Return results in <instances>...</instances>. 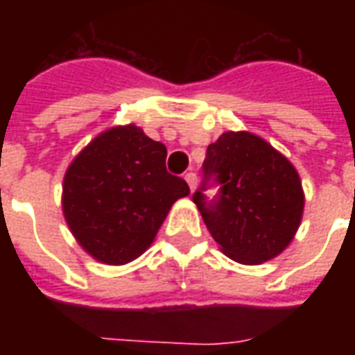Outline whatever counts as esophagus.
<instances>
[{
	"instance_id": "obj_1",
	"label": "esophagus",
	"mask_w": 355,
	"mask_h": 355,
	"mask_svg": "<svg viewBox=\"0 0 355 355\" xmlns=\"http://www.w3.org/2000/svg\"><path fill=\"white\" fill-rule=\"evenodd\" d=\"M186 182H188V186H189V189H191V193H193L195 191V188H197V175H195L193 171H189V173H186Z\"/></svg>"
}]
</instances>
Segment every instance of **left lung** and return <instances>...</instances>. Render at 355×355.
<instances>
[{
	"instance_id": "left-lung-1",
	"label": "left lung",
	"mask_w": 355,
	"mask_h": 355,
	"mask_svg": "<svg viewBox=\"0 0 355 355\" xmlns=\"http://www.w3.org/2000/svg\"><path fill=\"white\" fill-rule=\"evenodd\" d=\"M205 173L216 175L221 195L206 205L202 186L193 202L228 258L259 265L289 247L306 199L300 175L280 150L252 132L228 130L208 145Z\"/></svg>"
}]
</instances>
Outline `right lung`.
<instances>
[{
    "label": "right lung",
    "instance_id": "1",
    "mask_svg": "<svg viewBox=\"0 0 355 355\" xmlns=\"http://www.w3.org/2000/svg\"><path fill=\"white\" fill-rule=\"evenodd\" d=\"M166 145L134 123L97 134L64 175L62 214L80 247L107 265H125L155 241L186 180L166 169Z\"/></svg>",
    "mask_w": 355,
    "mask_h": 355
}]
</instances>
